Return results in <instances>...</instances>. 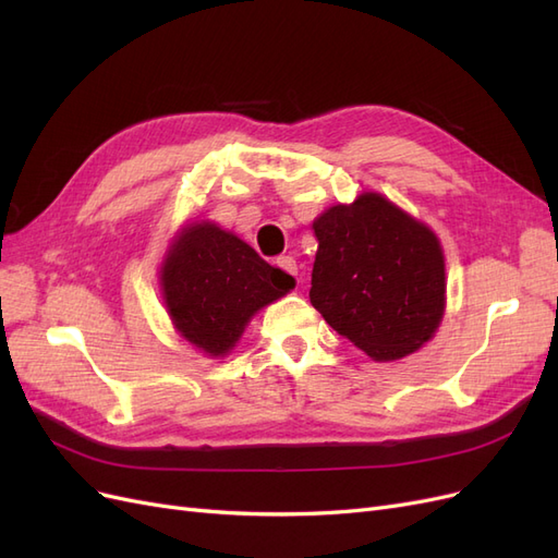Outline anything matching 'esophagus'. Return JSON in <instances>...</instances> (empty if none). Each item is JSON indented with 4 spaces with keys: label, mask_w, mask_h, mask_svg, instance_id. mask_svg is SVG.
I'll use <instances>...</instances> for the list:
<instances>
[{
    "label": "esophagus",
    "mask_w": 558,
    "mask_h": 558,
    "mask_svg": "<svg viewBox=\"0 0 558 558\" xmlns=\"http://www.w3.org/2000/svg\"><path fill=\"white\" fill-rule=\"evenodd\" d=\"M277 267L283 269V272H289V275L298 277V263H295L293 256H279V258H277Z\"/></svg>",
    "instance_id": "obj_1"
}]
</instances>
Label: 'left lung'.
I'll return each instance as SVG.
<instances>
[{"instance_id": "1", "label": "left lung", "mask_w": 558, "mask_h": 558, "mask_svg": "<svg viewBox=\"0 0 558 558\" xmlns=\"http://www.w3.org/2000/svg\"><path fill=\"white\" fill-rule=\"evenodd\" d=\"M312 305L375 361L428 342L445 312V258L435 234L377 193L314 221Z\"/></svg>"}]
</instances>
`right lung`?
<instances>
[{
  "mask_svg": "<svg viewBox=\"0 0 558 558\" xmlns=\"http://www.w3.org/2000/svg\"><path fill=\"white\" fill-rule=\"evenodd\" d=\"M295 286L291 275L214 223L191 226L162 267V291L177 330L209 356H223L248 318Z\"/></svg>",
  "mask_w": 558,
  "mask_h": 558,
  "instance_id": "1",
  "label": "right lung"
}]
</instances>
